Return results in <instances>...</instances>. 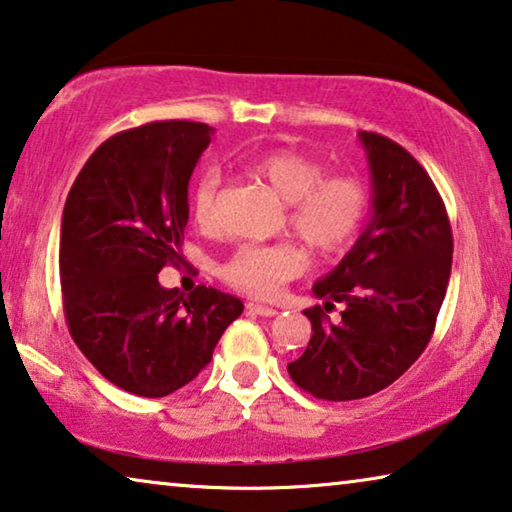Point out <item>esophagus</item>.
<instances>
[{"label": "esophagus", "instance_id": "esophagus-1", "mask_svg": "<svg viewBox=\"0 0 512 512\" xmlns=\"http://www.w3.org/2000/svg\"><path fill=\"white\" fill-rule=\"evenodd\" d=\"M247 309L251 311V314H258V316H277L279 311L274 307H268V305H258V302H249Z\"/></svg>", "mask_w": 512, "mask_h": 512}]
</instances>
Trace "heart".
I'll list each match as a JSON object with an SVG mask.
<instances>
[{
  "mask_svg": "<svg viewBox=\"0 0 512 512\" xmlns=\"http://www.w3.org/2000/svg\"><path fill=\"white\" fill-rule=\"evenodd\" d=\"M244 168L288 203V226L311 249L335 254L346 249L362 231L369 212L367 187L358 177L330 173L316 159L298 150H270L251 157ZM221 175L207 168L196 182L191 210L198 224L214 219ZM305 270V254L293 242L240 244L224 263L221 274L228 284L254 298H272L279 288Z\"/></svg>",
  "mask_w": 512,
  "mask_h": 512,
  "instance_id": "obj_1",
  "label": "heart"
}]
</instances>
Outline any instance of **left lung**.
Returning <instances> with one entry per match:
<instances>
[{"instance_id": "1", "label": "left lung", "mask_w": 512, "mask_h": 512, "mask_svg": "<svg viewBox=\"0 0 512 512\" xmlns=\"http://www.w3.org/2000/svg\"><path fill=\"white\" fill-rule=\"evenodd\" d=\"M372 175V217L305 311L311 339L288 365L318 399L348 402L388 388L432 339L453 265V231L439 191L416 159L381 133H358ZM335 301L343 321L324 314Z\"/></svg>"}]
</instances>
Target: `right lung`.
Returning a JSON list of instances; mask_svg holds the SVG:
<instances>
[{"mask_svg": "<svg viewBox=\"0 0 512 512\" xmlns=\"http://www.w3.org/2000/svg\"><path fill=\"white\" fill-rule=\"evenodd\" d=\"M214 129L170 120L115 133L66 196L59 240L64 316L73 342L117 388L166 397L212 360L242 300L196 286L164 288L180 261L189 180Z\"/></svg>", "mask_w": 512, "mask_h": 512, "instance_id": "right-lung-1", "label": "right lung"}]
</instances>
